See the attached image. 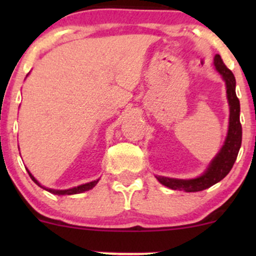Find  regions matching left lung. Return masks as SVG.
Masks as SVG:
<instances>
[{
	"label": "left lung",
	"instance_id": "obj_1",
	"mask_svg": "<svg viewBox=\"0 0 256 256\" xmlns=\"http://www.w3.org/2000/svg\"><path fill=\"white\" fill-rule=\"evenodd\" d=\"M213 64L216 71L222 76V80L225 82L226 98H228V110H230L228 128L224 144L220 148L218 154L210 161L206 171L198 177L192 179H178L155 176L161 184L172 190L195 192L208 189V188L216 184L228 174L234 161H236L237 155H238L240 143H242V125H240V100L236 96V79H234V73L222 62L219 54L214 56Z\"/></svg>",
	"mask_w": 256,
	"mask_h": 256
}]
</instances>
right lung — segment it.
<instances>
[{
  "label": "right lung",
  "mask_w": 256,
  "mask_h": 256,
  "mask_svg": "<svg viewBox=\"0 0 256 256\" xmlns=\"http://www.w3.org/2000/svg\"><path fill=\"white\" fill-rule=\"evenodd\" d=\"M26 77H28V76H26ZM26 170H28V168H26ZM28 174H30V177H31L32 180H34V183H36V184L38 185V186H40V188H42V189L46 190V192H49L54 194V195H58V196H61V195H76V194H82V192H88V190H91V189H92V188L95 186V185L98 184V180H100V178H98V179H96V180H92V182H89V183H85V184L78 185V186L71 188V189H64V190L49 189V188L43 186V185L40 184V182H38L37 179L34 178V176L31 174V172L28 171Z\"/></svg>",
  "instance_id": "obj_1"
}]
</instances>
